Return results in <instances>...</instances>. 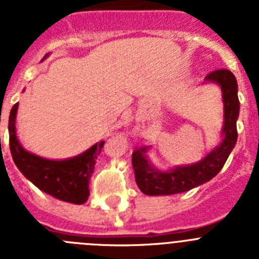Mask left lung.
<instances>
[{"mask_svg": "<svg viewBox=\"0 0 259 259\" xmlns=\"http://www.w3.org/2000/svg\"><path fill=\"white\" fill-rule=\"evenodd\" d=\"M207 83L218 84L222 89L224 106V123L221 144L197 163L178 166L168 171H161L150 163L148 158L149 146L137 148L132 153V166L137 187L148 196H167L187 192L209 182L218 175L236 145L240 102L237 97V81L228 70L212 71L205 77Z\"/></svg>", "mask_w": 259, "mask_h": 259, "instance_id": "left-lung-1", "label": "left lung"}]
</instances>
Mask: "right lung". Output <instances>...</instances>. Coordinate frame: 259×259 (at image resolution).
Here are the masks:
<instances>
[{"label":"right lung","mask_w":259,"mask_h":259,"mask_svg":"<svg viewBox=\"0 0 259 259\" xmlns=\"http://www.w3.org/2000/svg\"><path fill=\"white\" fill-rule=\"evenodd\" d=\"M47 57L48 54L44 59ZM18 105L19 104L14 105L9 116V144L14 163L29 182L45 193L65 202L76 205L87 202L89 197V180L105 141L95 144L76 157L62 161L47 159L32 154L20 145L17 137L15 118Z\"/></svg>","instance_id":"right-lung-1"}]
</instances>
